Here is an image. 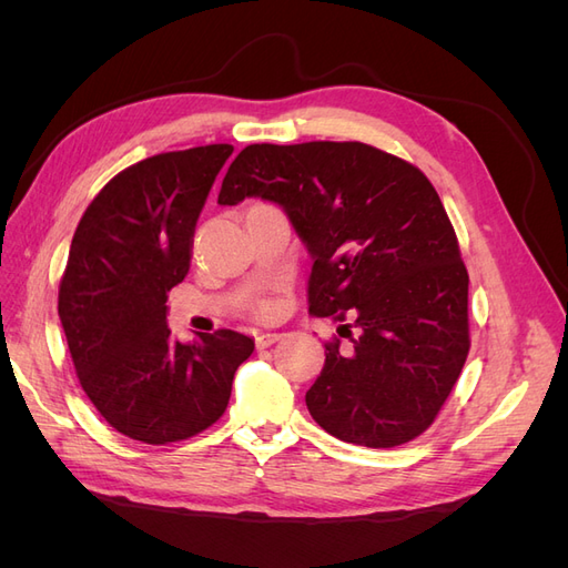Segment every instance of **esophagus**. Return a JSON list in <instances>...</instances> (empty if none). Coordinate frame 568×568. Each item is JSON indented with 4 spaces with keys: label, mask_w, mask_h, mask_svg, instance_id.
I'll return each instance as SVG.
<instances>
[{
    "label": "esophagus",
    "mask_w": 568,
    "mask_h": 568,
    "mask_svg": "<svg viewBox=\"0 0 568 568\" xmlns=\"http://www.w3.org/2000/svg\"><path fill=\"white\" fill-rule=\"evenodd\" d=\"M280 338H282V334H277V332H265L255 338V343H257V348H270L272 343H277Z\"/></svg>",
    "instance_id": "esophagus-1"
}]
</instances>
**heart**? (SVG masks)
I'll return each mask as SVG.
<instances>
[{
  "mask_svg": "<svg viewBox=\"0 0 568 568\" xmlns=\"http://www.w3.org/2000/svg\"><path fill=\"white\" fill-rule=\"evenodd\" d=\"M261 313H270V303H263V305H261Z\"/></svg>",
  "mask_w": 568,
  "mask_h": 568,
  "instance_id": "heart-1",
  "label": "heart"
}]
</instances>
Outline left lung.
Here are the masks:
<instances>
[{
	"mask_svg": "<svg viewBox=\"0 0 568 568\" xmlns=\"http://www.w3.org/2000/svg\"><path fill=\"white\" fill-rule=\"evenodd\" d=\"M277 203L313 257L307 311L351 315L353 351L326 343L305 405L326 434L395 448L424 434L469 353V274L419 168L363 142L251 144L217 203Z\"/></svg>",
	"mask_w": 568,
	"mask_h": 568,
	"instance_id": "8db88e82",
	"label": "left lung"
}]
</instances>
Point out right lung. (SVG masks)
Segmentation results:
<instances>
[{"label": "right lung", "instance_id": "right-lung-1", "mask_svg": "<svg viewBox=\"0 0 568 568\" xmlns=\"http://www.w3.org/2000/svg\"><path fill=\"white\" fill-rule=\"evenodd\" d=\"M232 144L159 153L118 173L84 211L59 286V317L82 390L115 432L186 440L227 409L255 343L232 329L180 343L168 291L192 263L196 220Z\"/></svg>", "mask_w": 568, "mask_h": 568}]
</instances>
